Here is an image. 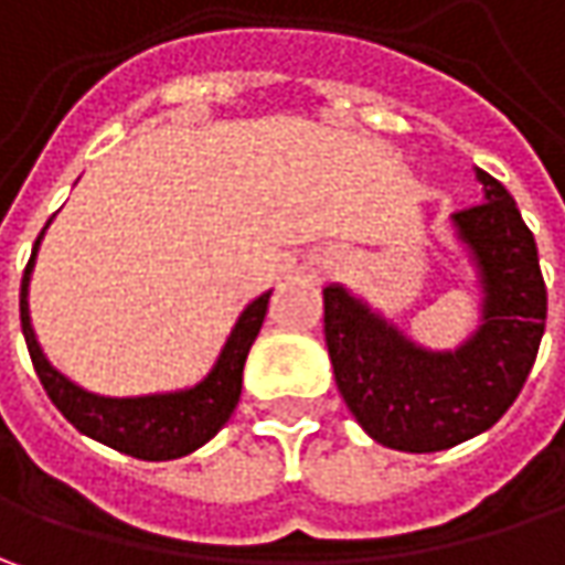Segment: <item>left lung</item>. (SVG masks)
Listing matches in <instances>:
<instances>
[{
	"label": "left lung",
	"instance_id": "obj_1",
	"mask_svg": "<svg viewBox=\"0 0 565 565\" xmlns=\"http://www.w3.org/2000/svg\"><path fill=\"white\" fill-rule=\"evenodd\" d=\"M484 198L452 213L481 273L484 323L456 352H424L339 286L323 289V337L342 399L390 449L437 452L507 415L547 323L537 245L512 194L478 169Z\"/></svg>",
	"mask_w": 565,
	"mask_h": 565
}]
</instances>
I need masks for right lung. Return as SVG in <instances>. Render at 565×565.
<instances>
[{"mask_svg": "<svg viewBox=\"0 0 565 565\" xmlns=\"http://www.w3.org/2000/svg\"><path fill=\"white\" fill-rule=\"evenodd\" d=\"M40 235H36V245H40ZM36 245H33L31 260L24 267V279H21V330H24V342L31 352L33 371L55 408L75 424L81 434L113 446L125 456L147 459V462L179 459V456L194 452L198 446H204L228 422V415L238 405L245 359H248L250 342L260 333L270 292L254 298L245 308L220 361L198 386L182 390V393H163V396L106 399V396H94V393L75 386L68 377H62L53 364L43 359V352L36 345L31 315H28V282H31Z\"/></svg>", "mask_w": 565, "mask_h": 565, "instance_id": "add662e5", "label": "right lung"}]
</instances>
